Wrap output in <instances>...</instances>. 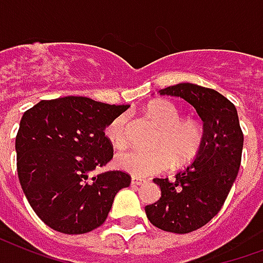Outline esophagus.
Listing matches in <instances>:
<instances>
[{
    "label": "esophagus",
    "mask_w": 263,
    "mask_h": 263,
    "mask_svg": "<svg viewBox=\"0 0 263 263\" xmlns=\"http://www.w3.org/2000/svg\"><path fill=\"white\" fill-rule=\"evenodd\" d=\"M145 183H147V180H145V179H141V177H133V179H132V184L134 185H143L145 184Z\"/></svg>",
    "instance_id": "34e87169"
}]
</instances>
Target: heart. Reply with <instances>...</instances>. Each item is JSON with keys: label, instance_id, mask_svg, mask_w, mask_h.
I'll use <instances>...</instances> for the list:
<instances>
[{"label": "heart", "instance_id": "1", "mask_svg": "<svg viewBox=\"0 0 263 263\" xmlns=\"http://www.w3.org/2000/svg\"><path fill=\"white\" fill-rule=\"evenodd\" d=\"M148 115L159 126L153 149L132 148L118 154L116 165L122 171L136 177L151 176L166 171L173 165H181L190 161L198 151L202 130L193 120H181L180 112L169 101L151 102L147 106ZM106 137L115 148H123L127 144V116L119 115L106 126Z\"/></svg>", "mask_w": 263, "mask_h": 263}]
</instances>
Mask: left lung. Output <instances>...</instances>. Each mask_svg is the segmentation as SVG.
Here are the masks:
<instances>
[{
	"label": "left lung",
	"instance_id": "left-lung-1",
	"mask_svg": "<svg viewBox=\"0 0 263 263\" xmlns=\"http://www.w3.org/2000/svg\"><path fill=\"white\" fill-rule=\"evenodd\" d=\"M158 92L183 98L202 120L194 161L173 180L154 179L161 198L145 206L155 228L185 234L206 224L224 204L240 169L244 136L236 106L220 92L193 83H179Z\"/></svg>",
	"mask_w": 263,
	"mask_h": 263
}]
</instances>
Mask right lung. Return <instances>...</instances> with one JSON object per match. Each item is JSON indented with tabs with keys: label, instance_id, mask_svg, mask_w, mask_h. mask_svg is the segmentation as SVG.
<instances>
[{
	"label": "right lung",
	"instance_id": "right-lung-1",
	"mask_svg": "<svg viewBox=\"0 0 263 263\" xmlns=\"http://www.w3.org/2000/svg\"><path fill=\"white\" fill-rule=\"evenodd\" d=\"M129 105L87 97L43 100L22 116L15 141L17 177L35 215L57 232L83 234L101 226L118 191L129 187L122 171L94 175L114 157L106 126Z\"/></svg>",
	"mask_w": 263,
	"mask_h": 263
}]
</instances>
